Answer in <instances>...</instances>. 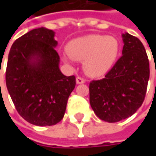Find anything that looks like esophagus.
<instances>
[{
	"mask_svg": "<svg viewBox=\"0 0 156 156\" xmlns=\"http://www.w3.org/2000/svg\"><path fill=\"white\" fill-rule=\"evenodd\" d=\"M76 82H77V84H84L85 83V79L83 78H81V77H77Z\"/></svg>",
	"mask_w": 156,
	"mask_h": 156,
	"instance_id": "obj_1",
	"label": "esophagus"
}]
</instances>
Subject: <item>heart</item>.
Segmentation results:
<instances>
[{"label": "heart", "instance_id": "b5f03b06", "mask_svg": "<svg viewBox=\"0 0 156 156\" xmlns=\"http://www.w3.org/2000/svg\"><path fill=\"white\" fill-rule=\"evenodd\" d=\"M120 50L118 40L114 36L90 34L70 41L67 46L69 56L83 61V69L90 77L106 74L115 64ZM69 62L68 57H63Z\"/></svg>", "mask_w": 156, "mask_h": 156}]
</instances>
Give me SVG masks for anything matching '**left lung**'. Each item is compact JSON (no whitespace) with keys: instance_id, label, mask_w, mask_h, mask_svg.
<instances>
[{"instance_id":"left-lung-1","label":"left lung","mask_w":156,"mask_h":156,"mask_svg":"<svg viewBox=\"0 0 156 156\" xmlns=\"http://www.w3.org/2000/svg\"><path fill=\"white\" fill-rule=\"evenodd\" d=\"M121 58L105 78L89 84V102L98 117L115 123L134 115L144 100L149 80V60L139 39L122 34Z\"/></svg>"}]
</instances>
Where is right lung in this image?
I'll return each mask as SVG.
<instances>
[{"instance_id":"add662e5","label":"right lung","mask_w":156,"mask_h":156,"mask_svg":"<svg viewBox=\"0 0 156 156\" xmlns=\"http://www.w3.org/2000/svg\"><path fill=\"white\" fill-rule=\"evenodd\" d=\"M54 36L51 30L34 29L16 40L8 56L6 86L12 100L22 118L40 126L61 121L76 86L74 76L59 69Z\"/></svg>"}]
</instances>
